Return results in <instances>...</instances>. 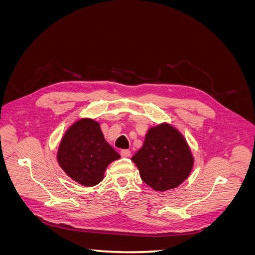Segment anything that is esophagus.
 <instances>
[{"label": "esophagus", "instance_id": "esophagus-1", "mask_svg": "<svg viewBox=\"0 0 255 255\" xmlns=\"http://www.w3.org/2000/svg\"><path fill=\"white\" fill-rule=\"evenodd\" d=\"M120 154H121L122 157H128V156H130V151L125 149V150L120 151Z\"/></svg>", "mask_w": 255, "mask_h": 255}]
</instances>
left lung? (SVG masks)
Returning <instances> with one entry per match:
<instances>
[{"mask_svg": "<svg viewBox=\"0 0 255 255\" xmlns=\"http://www.w3.org/2000/svg\"><path fill=\"white\" fill-rule=\"evenodd\" d=\"M132 160L139 169L141 180L157 191L179 186L194 166V157L185 138L168 123L148 130L142 148Z\"/></svg>", "mask_w": 255, "mask_h": 255, "instance_id": "left-lung-1", "label": "left lung"}]
</instances>
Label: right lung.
Wrapping results in <instances>:
<instances>
[{
    "label": "right lung",
    "mask_w": 255,
    "mask_h": 255,
    "mask_svg": "<svg viewBox=\"0 0 255 255\" xmlns=\"http://www.w3.org/2000/svg\"><path fill=\"white\" fill-rule=\"evenodd\" d=\"M120 158L104 139L100 123L81 119L67 129L60 141L57 160L61 169L83 186H95L103 180L106 167Z\"/></svg>",
    "instance_id": "obj_1"
}]
</instances>
